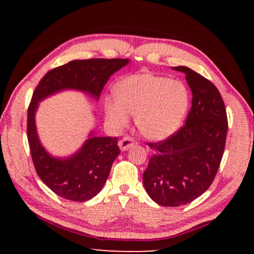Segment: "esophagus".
<instances>
[{
  "label": "esophagus",
  "mask_w": 254,
  "mask_h": 254,
  "mask_svg": "<svg viewBox=\"0 0 254 254\" xmlns=\"http://www.w3.org/2000/svg\"><path fill=\"white\" fill-rule=\"evenodd\" d=\"M135 143H136L135 140L133 139V137H131V136H124L123 139H121V140L119 141V147H120V149L122 150V151H126V150L133 147V145H134Z\"/></svg>",
  "instance_id": "obj_1"
}]
</instances>
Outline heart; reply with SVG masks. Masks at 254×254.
<instances>
[{
    "mask_svg": "<svg viewBox=\"0 0 254 254\" xmlns=\"http://www.w3.org/2000/svg\"><path fill=\"white\" fill-rule=\"evenodd\" d=\"M118 97H107V120L123 127L136 113L140 132L150 140H165L179 130L189 106V92L184 83L151 72L127 76L117 86Z\"/></svg>",
    "mask_w": 254,
    "mask_h": 254,
    "instance_id": "1",
    "label": "heart"
}]
</instances>
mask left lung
I'll return each instance as SVG.
<instances>
[{
  "mask_svg": "<svg viewBox=\"0 0 254 254\" xmlns=\"http://www.w3.org/2000/svg\"><path fill=\"white\" fill-rule=\"evenodd\" d=\"M192 101L186 123L168 139L148 142L154 153L143 173L148 195L168 207L186 205L212 185L225 148L227 117L224 102L212 81L185 66Z\"/></svg>",
  "mask_w": 254,
  "mask_h": 254,
  "instance_id": "left-lung-1",
  "label": "left lung"
}]
</instances>
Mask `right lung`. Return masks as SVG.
<instances>
[{
	"label": "right lung",
	"instance_id": "1",
	"mask_svg": "<svg viewBox=\"0 0 254 254\" xmlns=\"http://www.w3.org/2000/svg\"><path fill=\"white\" fill-rule=\"evenodd\" d=\"M128 59L93 58L72 60L54 68L42 77L28 107V141L38 176L55 194L72 201H86L96 196L106 183L112 163L120 153L118 137L94 136L79 151L66 159L46 151L37 134L34 114L39 102L64 89H76L98 100L110 76Z\"/></svg>",
	"mask_w": 254,
	"mask_h": 254
}]
</instances>
